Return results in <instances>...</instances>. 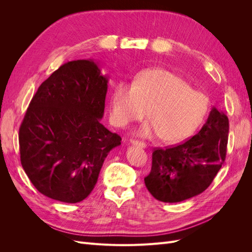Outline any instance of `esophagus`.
Masks as SVG:
<instances>
[{"mask_svg":"<svg viewBox=\"0 0 252 252\" xmlns=\"http://www.w3.org/2000/svg\"><path fill=\"white\" fill-rule=\"evenodd\" d=\"M129 142H130L132 145H135V146H140V147H142V148H145V147H146V144H145L144 142L138 141V140L130 139V140H129Z\"/></svg>","mask_w":252,"mask_h":252,"instance_id":"esophagus-1","label":"esophagus"}]
</instances>
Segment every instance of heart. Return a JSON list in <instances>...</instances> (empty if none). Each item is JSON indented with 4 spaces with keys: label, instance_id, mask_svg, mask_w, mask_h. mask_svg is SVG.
Here are the masks:
<instances>
[{
    "label": "heart",
    "instance_id": "obj_1",
    "mask_svg": "<svg viewBox=\"0 0 252 252\" xmlns=\"http://www.w3.org/2000/svg\"><path fill=\"white\" fill-rule=\"evenodd\" d=\"M146 109L150 121L141 133H158L162 141L175 143L200 126L208 112L209 100L180 75L165 69L144 71L132 84L121 82L114 87L109 104L113 125L125 127L139 121Z\"/></svg>",
    "mask_w": 252,
    "mask_h": 252
}]
</instances>
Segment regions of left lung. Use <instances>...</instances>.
<instances>
[{
  "label": "left lung",
  "mask_w": 252,
  "mask_h": 252,
  "mask_svg": "<svg viewBox=\"0 0 252 252\" xmlns=\"http://www.w3.org/2000/svg\"><path fill=\"white\" fill-rule=\"evenodd\" d=\"M229 121L212 108L199 133L184 143L152 152L150 173L144 179L155 199L178 203L202 193L225 162Z\"/></svg>",
  "instance_id": "obj_1"
}]
</instances>
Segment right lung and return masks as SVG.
<instances>
[{"instance_id": "add662e5", "label": "right lung", "mask_w": 252, "mask_h": 252, "mask_svg": "<svg viewBox=\"0 0 252 252\" xmlns=\"http://www.w3.org/2000/svg\"><path fill=\"white\" fill-rule=\"evenodd\" d=\"M108 79L93 60L71 61L45 80L20 127L21 164L37 191L78 203L90 194L121 136L101 123Z\"/></svg>"}]
</instances>
